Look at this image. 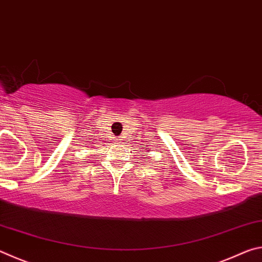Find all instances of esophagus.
<instances>
[{
  "instance_id": "esophagus-1",
  "label": "esophagus",
  "mask_w": 262,
  "mask_h": 262,
  "mask_svg": "<svg viewBox=\"0 0 262 262\" xmlns=\"http://www.w3.org/2000/svg\"><path fill=\"white\" fill-rule=\"evenodd\" d=\"M115 142H117V143H120V141H119V139L115 140Z\"/></svg>"
}]
</instances>
